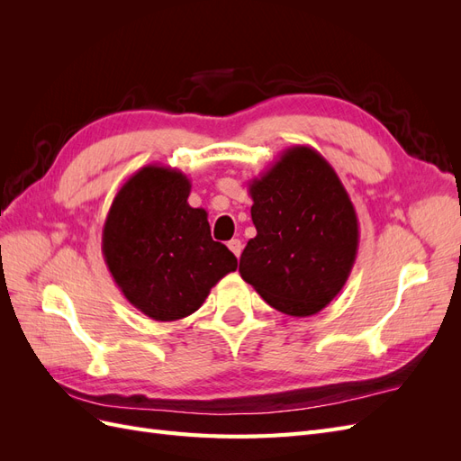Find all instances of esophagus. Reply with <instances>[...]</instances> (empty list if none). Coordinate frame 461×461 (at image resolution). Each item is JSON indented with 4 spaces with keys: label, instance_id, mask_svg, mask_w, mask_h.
<instances>
[{
    "label": "esophagus",
    "instance_id": "34e87169",
    "mask_svg": "<svg viewBox=\"0 0 461 461\" xmlns=\"http://www.w3.org/2000/svg\"><path fill=\"white\" fill-rule=\"evenodd\" d=\"M229 249L230 252L236 256V258H240V254H242V242L239 240V239H232V240H229Z\"/></svg>",
    "mask_w": 461,
    "mask_h": 461
}]
</instances>
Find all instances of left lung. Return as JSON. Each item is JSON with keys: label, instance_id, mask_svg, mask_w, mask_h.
<instances>
[{"label": "left lung", "instance_id": "1", "mask_svg": "<svg viewBox=\"0 0 461 461\" xmlns=\"http://www.w3.org/2000/svg\"><path fill=\"white\" fill-rule=\"evenodd\" d=\"M258 234L240 256V275L271 308L319 313L337 298L357 256L354 203L330 163L312 146H292L249 180Z\"/></svg>", "mask_w": 461, "mask_h": 461}]
</instances>
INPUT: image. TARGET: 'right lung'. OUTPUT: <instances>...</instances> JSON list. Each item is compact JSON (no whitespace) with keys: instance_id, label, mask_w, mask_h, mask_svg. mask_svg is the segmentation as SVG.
<instances>
[{"instance_id":"add662e5","label":"right lung","mask_w":461,"mask_h":461,"mask_svg":"<svg viewBox=\"0 0 461 461\" xmlns=\"http://www.w3.org/2000/svg\"><path fill=\"white\" fill-rule=\"evenodd\" d=\"M190 188L183 171L146 165L119 188L104 222L102 254L111 276L153 321L192 315L239 265L212 239L205 209L190 207Z\"/></svg>"}]
</instances>
